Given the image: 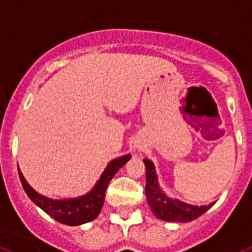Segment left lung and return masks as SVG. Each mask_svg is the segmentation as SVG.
Wrapping results in <instances>:
<instances>
[{
  "instance_id": "8db88e82",
  "label": "left lung",
  "mask_w": 252,
  "mask_h": 252,
  "mask_svg": "<svg viewBox=\"0 0 252 252\" xmlns=\"http://www.w3.org/2000/svg\"><path fill=\"white\" fill-rule=\"evenodd\" d=\"M144 163L145 170H147L145 171V178H147L145 196L148 199L152 211L158 219L165 220V221L188 223V221H192V220L199 218L214 205V203H210L209 206H199L198 207V206L182 202L179 199L168 198L159 188L153 162L145 158Z\"/></svg>"
}]
</instances>
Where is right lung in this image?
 <instances>
[{"instance_id": "obj_1", "label": "right lung", "mask_w": 252, "mask_h": 252, "mask_svg": "<svg viewBox=\"0 0 252 252\" xmlns=\"http://www.w3.org/2000/svg\"><path fill=\"white\" fill-rule=\"evenodd\" d=\"M131 158L130 155L122 156L118 158H114L109 162V165L104 170L100 179L97 180L91 192L78 198L70 199H51L45 196H41L32 187L29 186L24 179L23 174L19 171V178L22 182V186L26 190L27 196L32 199L38 207L45 211L47 215L65 225H81V224L89 223L91 220L96 219V216L100 213L105 197V190L116 172Z\"/></svg>"}]
</instances>
